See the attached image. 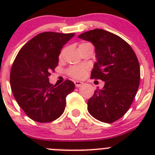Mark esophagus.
Wrapping results in <instances>:
<instances>
[{
    "mask_svg": "<svg viewBox=\"0 0 155 155\" xmlns=\"http://www.w3.org/2000/svg\"><path fill=\"white\" fill-rule=\"evenodd\" d=\"M82 84H83V83H82V82H81V81H74V84H75V86H76V87H80V86Z\"/></svg>",
    "mask_w": 155,
    "mask_h": 155,
    "instance_id": "esophagus-1",
    "label": "esophagus"
}]
</instances>
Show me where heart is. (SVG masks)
Instances as JSON below:
<instances>
[{
    "label": "heart",
    "mask_w": 155,
    "mask_h": 155,
    "mask_svg": "<svg viewBox=\"0 0 155 155\" xmlns=\"http://www.w3.org/2000/svg\"><path fill=\"white\" fill-rule=\"evenodd\" d=\"M87 44V43H82L81 45ZM86 71V68L85 67H83V66H78V67H72L71 68H70L69 71H68V74L71 75V77H73L74 78H83L85 74Z\"/></svg>",
    "instance_id": "b5f03b06"
}]
</instances>
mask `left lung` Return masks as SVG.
<instances>
[{"instance_id": "1", "label": "left lung", "mask_w": 155, "mask_h": 155, "mask_svg": "<svg viewBox=\"0 0 155 155\" xmlns=\"http://www.w3.org/2000/svg\"><path fill=\"white\" fill-rule=\"evenodd\" d=\"M78 38L94 46L91 78L105 81L87 101V111L99 121L113 123L124 116L136 96L140 78L137 57L125 40L105 30H90Z\"/></svg>"}]
</instances>
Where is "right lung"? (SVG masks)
<instances>
[{
    "mask_svg": "<svg viewBox=\"0 0 155 155\" xmlns=\"http://www.w3.org/2000/svg\"><path fill=\"white\" fill-rule=\"evenodd\" d=\"M74 35L53 31L38 34L23 46L14 61L12 91L19 106L34 121L48 123L59 118L65 109L66 97L74 90L70 80L60 85L49 81L62 48Z\"/></svg>",
    "mask_w": 155,
    "mask_h": 155,
    "instance_id": "1",
    "label": "right lung"
}]
</instances>
